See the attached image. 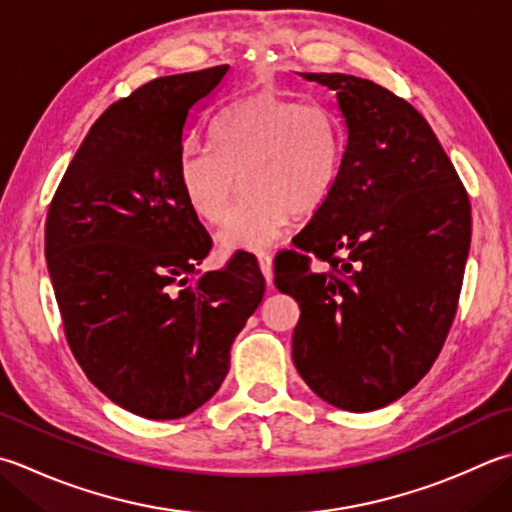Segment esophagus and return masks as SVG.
Returning a JSON list of instances; mask_svg holds the SVG:
<instances>
[{
	"instance_id": "obj_1",
	"label": "esophagus",
	"mask_w": 512,
	"mask_h": 512,
	"mask_svg": "<svg viewBox=\"0 0 512 512\" xmlns=\"http://www.w3.org/2000/svg\"><path fill=\"white\" fill-rule=\"evenodd\" d=\"M257 264H259V270H262L266 284L268 286L273 284V257H270L268 253H259L257 255Z\"/></svg>"
}]
</instances>
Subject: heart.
Wrapping results in <instances>:
<instances>
[{"instance_id":"1","label":"heart","mask_w":512,"mask_h":512,"mask_svg":"<svg viewBox=\"0 0 512 512\" xmlns=\"http://www.w3.org/2000/svg\"><path fill=\"white\" fill-rule=\"evenodd\" d=\"M213 139L215 148L184 150L179 179L190 208L210 224H222L242 186L248 190L217 235L226 253L273 246L290 217L322 208L342 164V130L333 113L273 93L224 110Z\"/></svg>"}]
</instances>
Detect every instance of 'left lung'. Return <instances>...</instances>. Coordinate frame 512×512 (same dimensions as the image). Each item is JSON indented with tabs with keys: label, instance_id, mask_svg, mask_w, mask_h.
<instances>
[{
	"label": "left lung",
	"instance_id": "8db88e82",
	"mask_svg": "<svg viewBox=\"0 0 512 512\" xmlns=\"http://www.w3.org/2000/svg\"><path fill=\"white\" fill-rule=\"evenodd\" d=\"M335 93L346 128L337 182L275 259L295 297L293 362L308 388L350 413L384 408L422 379L457 313L470 204L433 128L370 79L297 73ZM308 254L330 271L309 270Z\"/></svg>",
	"mask_w": 512,
	"mask_h": 512
}]
</instances>
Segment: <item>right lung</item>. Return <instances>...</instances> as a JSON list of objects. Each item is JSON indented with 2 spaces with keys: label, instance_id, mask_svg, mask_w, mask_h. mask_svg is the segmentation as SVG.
<instances>
[{
  "label": "right lung",
  "instance_id": "1",
  "mask_svg": "<svg viewBox=\"0 0 512 512\" xmlns=\"http://www.w3.org/2000/svg\"><path fill=\"white\" fill-rule=\"evenodd\" d=\"M226 73L224 64L159 77L115 102L48 208L46 264L68 346L110 402L146 419L186 417L217 393L230 346L264 297L248 253L188 277L213 242L179 162Z\"/></svg>",
  "mask_w": 512,
  "mask_h": 512
}]
</instances>
